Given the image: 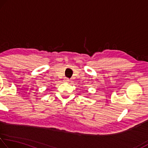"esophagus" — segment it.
Segmentation results:
<instances>
[{
    "instance_id": "34e87169",
    "label": "esophagus",
    "mask_w": 148,
    "mask_h": 148,
    "mask_svg": "<svg viewBox=\"0 0 148 148\" xmlns=\"http://www.w3.org/2000/svg\"><path fill=\"white\" fill-rule=\"evenodd\" d=\"M69 81V79L67 78V77H65L64 79H63V82L64 83H68Z\"/></svg>"
}]
</instances>
